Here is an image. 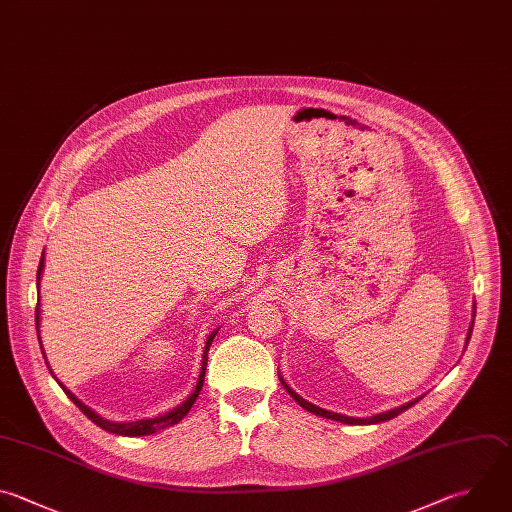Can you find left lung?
Masks as SVG:
<instances>
[{"label": "left lung", "instance_id": "obj_1", "mask_svg": "<svg viewBox=\"0 0 512 512\" xmlns=\"http://www.w3.org/2000/svg\"><path fill=\"white\" fill-rule=\"evenodd\" d=\"M474 312H476V306H472V320H470V326H468V332H466V342H464V346L468 344V340H470V334H472V326H474ZM280 382H282V386L286 388V392L304 408V410H308V412H312V414H316V416H322V418H330V420H338V422H344V424H378V422H386V420H390V418H394V416H398L400 412H404V410H408L410 406H414L422 396H418V398H412L410 402H406V404H400V406H396V408H392V410H386V412H378V414H374V416H368V418H354V416H346V414H338V412H332V410H326V408H320V406H316V404H312V402H308L306 398H302L298 392H294L286 382H284V378L280 376Z\"/></svg>", "mask_w": 512, "mask_h": 512}]
</instances>
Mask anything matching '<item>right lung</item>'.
I'll list each match as a JSON object with an SVG mask.
<instances>
[{"label":"right lung","instance_id":"obj_1","mask_svg":"<svg viewBox=\"0 0 512 512\" xmlns=\"http://www.w3.org/2000/svg\"><path fill=\"white\" fill-rule=\"evenodd\" d=\"M44 264H46V256L42 254V260H40V266H38V288H40V280H42V274H44ZM40 322H42V308H40V304H38V308H36V326H38V338H40L42 354H44V358H46L44 344H42V336H40ZM218 330H220V326L214 328V330L208 334V338H206V346H204V354H202V366H200V376H198V382H196V388L192 390V394H190L184 402H180L176 408H172V410H168V412H164V414H158V416H154V418H140V420H132V422L108 420V418L100 416L96 410H92L88 404H84L74 392H70V390L56 378V374L52 372L48 360H46V364H48L52 376L58 380V384H60V386L64 388V392L68 394V398H70L94 424H98L100 428H104V430H108V432H112V434H120V436H148V434H154V432H158V430H164V428H168V426H172V424H178V422L190 412V408L194 406V402H196V398H198V394H200V390H202V386H204L206 364H208V350H210V346H212V342H214Z\"/></svg>","mask_w":512,"mask_h":512}]
</instances>
